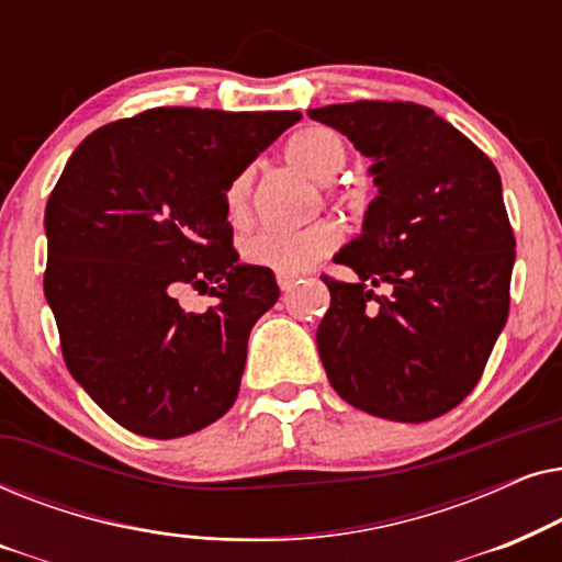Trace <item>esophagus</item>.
Wrapping results in <instances>:
<instances>
[{"label": "esophagus", "mask_w": 562, "mask_h": 562, "mask_svg": "<svg viewBox=\"0 0 562 562\" xmlns=\"http://www.w3.org/2000/svg\"><path fill=\"white\" fill-rule=\"evenodd\" d=\"M296 279H299V276H294V273H279V286H281V291H291V289H294Z\"/></svg>", "instance_id": "obj_1"}]
</instances>
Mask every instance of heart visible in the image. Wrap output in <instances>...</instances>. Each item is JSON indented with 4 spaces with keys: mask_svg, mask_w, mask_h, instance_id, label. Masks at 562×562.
Returning a JSON list of instances; mask_svg holds the SVG:
<instances>
[{
    "mask_svg": "<svg viewBox=\"0 0 562 562\" xmlns=\"http://www.w3.org/2000/svg\"><path fill=\"white\" fill-rule=\"evenodd\" d=\"M286 158L310 179L327 183L345 166L348 148L342 137L329 127H306L286 143ZM250 173L243 171L229 181L225 204L233 220H243L248 212ZM340 227L329 220L312 222L302 229H252L243 235L240 256L252 266H263L276 273H299L312 268L327 252L340 245Z\"/></svg>",
    "mask_w": 562,
    "mask_h": 562,
    "instance_id": "1",
    "label": "heart"
}]
</instances>
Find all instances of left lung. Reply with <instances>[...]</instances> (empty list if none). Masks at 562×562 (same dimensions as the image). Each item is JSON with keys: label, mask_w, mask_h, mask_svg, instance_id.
Segmentation results:
<instances>
[{"label": "left lung", "mask_w": 562, "mask_h": 562, "mask_svg": "<svg viewBox=\"0 0 562 562\" xmlns=\"http://www.w3.org/2000/svg\"><path fill=\"white\" fill-rule=\"evenodd\" d=\"M310 117L373 160L363 233L335 256L317 350L345 402L391 422L450 412L479 383L509 317L514 233L486 153L414 102L329 104ZM386 285L379 297L367 286Z\"/></svg>", "instance_id": "obj_1"}]
</instances>
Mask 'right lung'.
Returning a JSON list of instances; mask_svg holds the SVG:
<instances>
[{"mask_svg": "<svg viewBox=\"0 0 562 562\" xmlns=\"http://www.w3.org/2000/svg\"><path fill=\"white\" fill-rule=\"evenodd\" d=\"M299 112L156 106L83 140L45 206V299L81 389L130 432L173 440L220 419L248 337L279 302L237 263L225 194ZM181 285L218 306L187 313Z\"/></svg>", "mask_w": 562, "mask_h": 562, "instance_id": "right-lung-1", "label": "right lung"}]
</instances>
